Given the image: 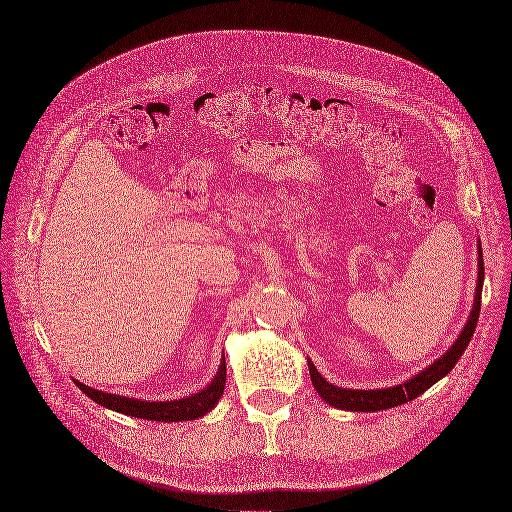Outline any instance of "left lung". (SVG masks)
Returning <instances> with one entry per match:
<instances>
[{
  "label": "left lung",
  "instance_id": "8db88e82",
  "mask_svg": "<svg viewBox=\"0 0 512 512\" xmlns=\"http://www.w3.org/2000/svg\"><path fill=\"white\" fill-rule=\"evenodd\" d=\"M483 276H485L483 251L479 246V280H477V293H475V308H472L468 323H466L464 331L460 333V337L456 339V344H453L439 358V361H434L428 369H424L422 373L411 377L409 382H405L401 386H394V388H386V390H348V388H339V386L329 384L325 377L316 371L312 361H308L312 384H314L316 392L323 396V401H327L329 405H333L337 409H346V411H382V409H390V407H399L403 403L413 401L415 396H420L422 392H426L434 382H439L441 377H445L453 369V365L460 361V356L464 354L472 333H475V329H477V320H479V312H481Z\"/></svg>",
  "mask_w": 512,
  "mask_h": 512
}]
</instances>
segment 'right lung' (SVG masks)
I'll return each mask as SVG.
<instances>
[{
  "label": "right lung",
  "instance_id": "right-lung-1",
  "mask_svg": "<svg viewBox=\"0 0 512 512\" xmlns=\"http://www.w3.org/2000/svg\"><path fill=\"white\" fill-rule=\"evenodd\" d=\"M78 384V388L90 396L94 403H99L107 409L120 411L124 415H132V418H141V420H154V422H181V420H196L211 411L217 401L223 396V386H225V358L219 365V371L215 375V380L208 384L204 390L187 396V399L179 401H160V403H147V401H137V399H126V396L118 394H109L94 390L86 384Z\"/></svg>",
  "mask_w": 512,
  "mask_h": 512
}]
</instances>
